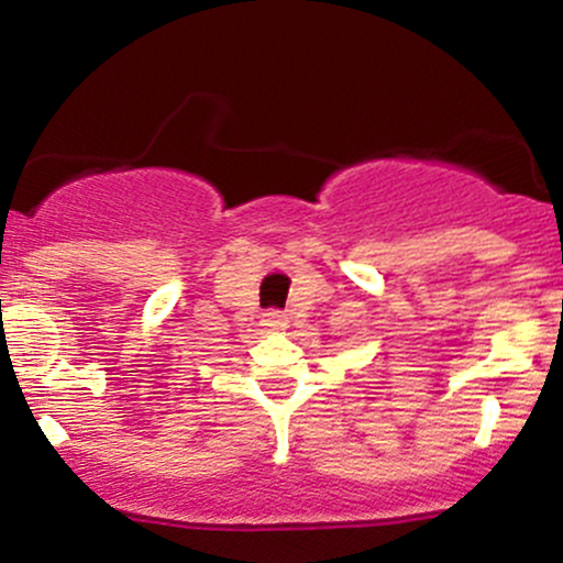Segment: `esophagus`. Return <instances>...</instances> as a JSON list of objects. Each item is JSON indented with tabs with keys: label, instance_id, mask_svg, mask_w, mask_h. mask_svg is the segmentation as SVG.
I'll return each mask as SVG.
<instances>
[{
	"label": "esophagus",
	"instance_id": "34e87169",
	"mask_svg": "<svg viewBox=\"0 0 563 563\" xmlns=\"http://www.w3.org/2000/svg\"><path fill=\"white\" fill-rule=\"evenodd\" d=\"M262 325L267 328V331H283L288 322H286V314H283V312H267V314H264Z\"/></svg>",
	"mask_w": 563,
	"mask_h": 563
}]
</instances>
